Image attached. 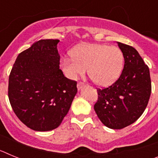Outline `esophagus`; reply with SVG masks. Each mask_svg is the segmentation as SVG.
Segmentation results:
<instances>
[{"instance_id":"obj_1","label":"esophagus","mask_w":158,"mask_h":158,"mask_svg":"<svg viewBox=\"0 0 158 158\" xmlns=\"http://www.w3.org/2000/svg\"><path fill=\"white\" fill-rule=\"evenodd\" d=\"M83 86H84V83H81V82H79V83H77V87L78 90H80Z\"/></svg>"}]
</instances>
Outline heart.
<instances>
[{
    "mask_svg": "<svg viewBox=\"0 0 158 158\" xmlns=\"http://www.w3.org/2000/svg\"><path fill=\"white\" fill-rule=\"evenodd\" d=\"M72 58H62L61 67L67 77L76 80L88 69L89 77L97 85L106 87L120 76L124 57L115 46L100 43H87L71 51Z\"/></svg>",
    "mask_w": 158,
    "mask_h": 158,
    "instance_id": "heart-1",
    "label": "heart"
}]
</instances>
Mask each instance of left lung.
I'll return each mask as SVG.
<instances>
[{"label": "left lung", "mask_w": 158, "mask_h": 158, "mask_svg": "<svg viewBox=\"0 0 158 158\" xmlns=\"http://www.w3.org/2000/svg\"><path fill=\"white\" fill-rule=\"evenodd\" d=\"M124 57L118 80L98 89L94 110L102 123L111 129H123L134 123L144 112L151 93L150 69L134 47L117 42Z\"/></svg>", "instance_id": "obj_1"}]
</instances>
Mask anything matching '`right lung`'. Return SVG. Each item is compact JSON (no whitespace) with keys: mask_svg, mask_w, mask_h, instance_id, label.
Listing matches in <instances>:
<instances>
[{"mask_svg":"<svg viewBox=\"0 0 158 158\" xmlns=\"http://www.w3.org/2000/svg\"><path fill=\"white\" fill-rule=\"evenodd\" d=\"M58 40H41L18 55L8 79V99L27 127L48 131L59 126L77 93V82L59 69Z\"/></svg>","mask_w":158,"mask_h":158,"instance_id":"right-lung-1","label":"right lung"}]
</instances>
